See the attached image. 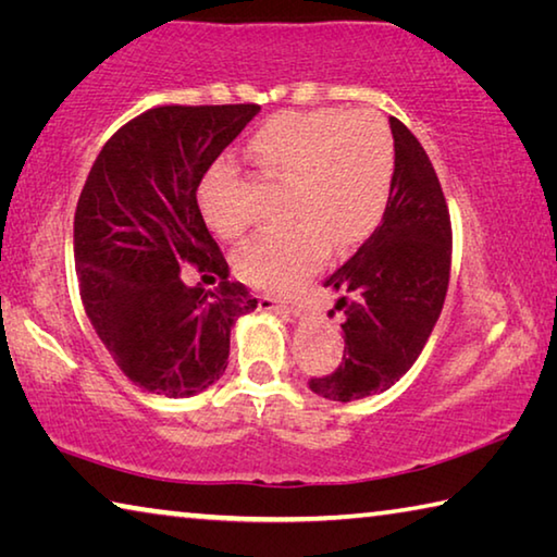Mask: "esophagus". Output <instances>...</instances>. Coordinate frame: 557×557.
<instances>
[{"mask_svg": "<svg viewBox=\"0 0 557 557\" xmlns=\"http://www.w3.org/2000/svg\"><path fill=\"white\" fill-rule=\"evenodd\" d=\"M260 309H262V312H282V314H289V317H301V314H305V307H301L297 299L260 297Z\"/></svg>", "mask_w": 557, "mask_h": 557, "instance_id": "obj_1", "label": "esophagus"}]
</instances>
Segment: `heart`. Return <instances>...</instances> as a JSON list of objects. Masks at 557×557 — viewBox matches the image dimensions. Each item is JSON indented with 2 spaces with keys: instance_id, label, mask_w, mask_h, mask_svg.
<instances>
[{
  "instance_id": "heart-1",
  "label": "heart",
  "mask_w": 557,
  "mask_h": 557,
  "mask_svg": "<svg viewBox=\"0 0 557 557\" xmlns=\"http://www.w3.org/2000/svg\"><path fill=\"white\" fill-rule=\"evenodd\" d=\"M265 172L289 182L282 228L252 235L235 252V270L252 287L285 292L322 268L329 248L348 250L369 238L388 209L395 145L388 125L369 112H282L250 137ZM199 203L215 233L238 238L252 221L231 162L203 176Z\"/></svg>"
}]
</instances>
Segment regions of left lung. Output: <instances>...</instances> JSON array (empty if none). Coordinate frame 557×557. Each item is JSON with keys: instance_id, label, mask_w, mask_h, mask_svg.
<instances>
[{"instance_id": "obj_1", "label": "left lung", "mask_w": 557, "mask_h": 557, "mask_svg": "<svg viewBox=\"0 0 557 557\" xmlns=\"http://www.w3.org/2000/svg\"><path fill=\"white\" fill-rule=\"evenodd\" d=\"M395 176L373 235L324 280L344 314V358L309 388L338 403L388 391L435 329L449 285L451 225L440 178L418 137L391 117ZM334 314V312H332Z\"/></svg>"}]
</instances>
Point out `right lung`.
Returning <instances> with one entry per match:
<instances>
[{
	"instance_id": "1",
	"label": "right lung",
	"mask_w": 557,
	"mask_h": 557,
	"mask_svg": "<svg viewBox=\"0 0 557 557\" xmlns=\"http://www.w3.org/2000/svg\"><path fill=\"white\" fill-rule=\"evenodd\" d=\"M260 106H162L129 120L92 164L73 221L75 270L92 329L149 393L191 398L225 373L235 319L258 299L228 280L196 201L203 174ZM196 264L220 287L186 286Z\"/></svg>"
}]
</instances>
